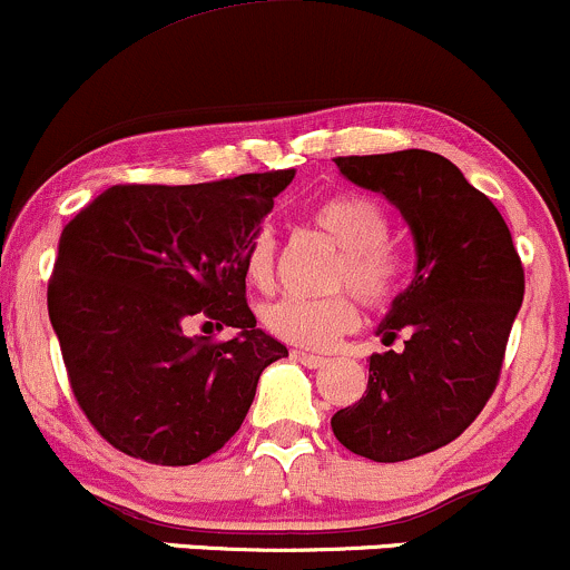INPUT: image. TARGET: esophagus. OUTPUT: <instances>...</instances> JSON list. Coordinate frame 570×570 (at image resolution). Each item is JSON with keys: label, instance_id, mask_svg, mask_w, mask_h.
<instances>
[{"label": "esophagus", "instance_id": "esophagus-1", "mask_svg": "<svg viewBox=\"0 0 570 570\" xmlns=\"http://www.w3.org/2000/svg\"><path fill=\"white\" fill-rule=\"evenodd\" d=\"M293 358L298 361V364H304V366H309V370H317V366H323L326 364V356H317V353H307V351H293L291 353Z\"/></svg>", "mask_w": 570, "mask_h": 570}]
</instances>
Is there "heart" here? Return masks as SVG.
<instances>
[{
  "label": "heart",
  "mask_w": 570,
  "mask_h": 570,
  "mask_svg": "<svg viewBox=\"0 0 570 570\" xmlns=\"http://www.w3.org/2000/svg\"><path fill=\"white\" fill-rule=\"evenodd\" d=\"M312 225L342 249L334 274L336 285H351L372 307H383L400 293L405 283V258L385 238L389 217L377 200L358 193L332 195L312 209ZM244 274L261 291L272 287L274 238L268 230H261L249 244ZM263 326L277 340L321 351L358 326V307L347 293L326 298L285 296L263 309Z\"/></svg>",
  "instance_id": "1"
}]
</instances>
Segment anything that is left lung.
I'll return each mask as SVG.
<instances>
[{
	"mask_svg": "<svg viewBox=\"0 0 570 570\" xmlns=\"http://www.w3.org/2000/svg\"><path fill=\"white\" fill-rule=\"evenodd\" d=\"M353 185L381 193L413 234L415 272L375 334L405 351L370 356L366 396L336 410L353 454L405 462L459 438L498 385L524 272L492 200L445 157L424 149L336 157Z\"/></svg>",
	"mask_w": 570,
	"mask_h": 570,
	"instance_id": "8db88e82",
	"label": "left lung"
}]
</instances>
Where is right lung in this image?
Here are the masks:
<instances>
[{
	"label": "right lung",
	"instance_id": "add662e5",
	"mask_svg": "<svg viewBox=\"0 0 570 570\" xmlns=\"http://www.w3.org/2000/svg\"><path fill=\"white\" fill-rule=\"evenodd\" d=\"M296 170L206 185H116L65 225L48 317L72 394L127 456L185 468L223 449L287 347L247 307L244 258ZM204 314L237 328L187 337Z\"/></svg>",
	"mask_w": 570,
	"mask_h": 570
}]
</instances>
